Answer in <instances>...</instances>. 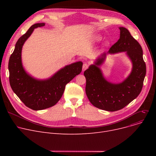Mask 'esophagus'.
Masks as SVG:
<instances>
[{
	"label": "esophagus",
	"mask_w": 156,
	"mask_h": 156,
	"mask_svg": "<svg viewBox=\"0 0 156 156\" xmlns=\"http://www.w3.org/2000/svg\"><path fill=\"white\" fill-rule=\"evenodd\" d=\"M88 64H87V63H84V64H83V67H82V71H84L85 70H86V69L88 68Z\"/></svg>",
	"instance_id": "1"
}]
</instances>
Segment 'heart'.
I'll use <instances>...</instances> for the list:
<instances>
[{
  "label": "heart",
  "mask_w": 156,
  "mask_h": 156,
  "mask_svg": "<svg viewBox=\"0 0 156 156\" xmlns=\"http://www.w3.org/2000/svg\"><path fill=\"white\" fill-rule=\"evenodd\" d=\"M102 37L100 36V35H95V36L94 37V40L95 41V42H100V41L102 40Z\"/></svg>",
  "instance_id": "b5f03b06"
}]
</instances>
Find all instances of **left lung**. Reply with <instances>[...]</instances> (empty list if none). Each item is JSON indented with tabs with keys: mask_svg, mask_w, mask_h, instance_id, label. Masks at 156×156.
<instances>
[{
	"mask_svg": "<svg viewBox=\"0 0 156 156\" xmlns=\"http://www.w3.org/2000/svg\"><path fill=\"white\" fill-rule=\"evenodd\" d=\"M120 37L108 52L95 59L85 71V92L88 100L95 107L108 111H116L125 108L140 94L146 75L142 47L129 31L119 27ZM125 52L133 64L129 75L121 83H112L104 77L100 66L108 55Z\"/></svg>",
	"mask_w": 156,
	"mask_h": 156,
	"instance_id": "8db88e82",
	"label": "left lung"
}]
</instances>
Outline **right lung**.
Instances as JSON below:
<instances>
[{"instance_id":"obj_1","label":"right lung","mask_w":156,"mask_h":156,"mask_svg":"<svg viewBox=\"0 0 156 156\" xmlns=\"http://www.w3.org/2000/svg\"><path fill=\"white\" fill-rule=\"evenodd\" d=\"M45 24L44 23L34 24L18 39L8 64L9 82L13 92L28 108L35 111L43 110L56 104L61 99L66 85L79 75L83 66L81 61L71 63L45 79L36 78L25 70L21 57L23 46L35 28Z\"/></svg>"}]
</instances>
